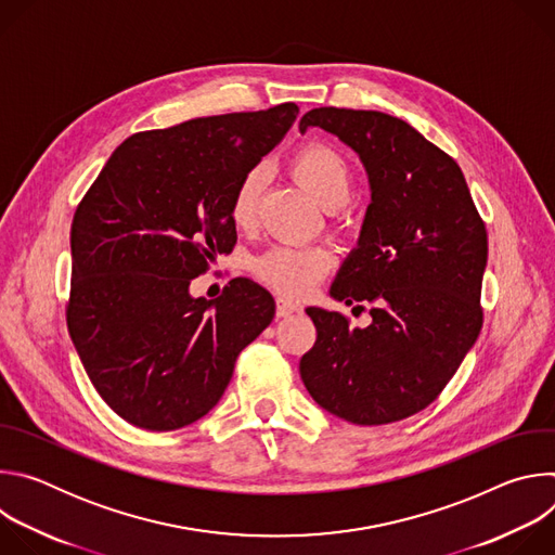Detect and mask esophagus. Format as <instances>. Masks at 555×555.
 Returning <instances> with one entry per match:
<instances>
[{"mask_svg":"<svg viewBox=\"0 0 555 555\" xmlns=\"http://www.w3.org/2000/svg\"><path fill=\"white\" fill-rule=\"evenodd\" d=\"M298 309H300L298 302L287 300V298H283V296L276 298V315H279V319H285V315H292V313L298 311Z\"/></svg>","mask_w":555,"mask_h":555,"instance_id":"1","label":"esophagus"}]
</instances>
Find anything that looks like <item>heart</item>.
<instances>
[{
	"label": "heart",
	"instance_id": "b5f03b06",
	"mask_svg": "<svg viewBox=\"0 0 555 555\" xmlns=\"http://www.w3.org/2000/svg\"><path fill=\"white\" fill-rule=\"evenodd\" d=\"M292 178L325 210L340 208L351 193V169L345 157L330 144L311 142L289 160ZM263 173L253 169L236 182L230 195V221L250 228L257 217ZM334 253L327 248H272L253 263L255 276L268 287L287 296H307L332 270Z\"/></svg>",
	"mask_w": 555,
	"mask_h": 555
}]
</instances>
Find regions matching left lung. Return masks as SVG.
<instances>
[{
	"label": "left lung",
	"instance_id": "8db88e82",
	"mask_svg": "<svg viewBox=\"0 0 555 555\" xmlns=\"http://www.w3.org/2000/svg\"><path fill=\"white\" fill-rule=\"evenodd\" d=\"M309 127L338 135L369 176L358 248L332 296L371 302V325L307 307L319 338L300 358V377L313 402L345 422H400L437 400L479 338L486 223L459 165L409 122L319 107L298 122Z\"/></svg>",
	"mask_w": 555,
	"mask_h": 555
}]
</instances>
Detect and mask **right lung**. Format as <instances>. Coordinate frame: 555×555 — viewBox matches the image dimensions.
Listing matches in <instances>:
<instances>
[{
    "mask_svg": "<svg viewBox=\"0 0 555 555\" xmlns=\"http://www.w3.org/2000/svg\"><path fill=\"white\" fill-rule=\"evenodd\" d=\"M296 114L283 103L133 133L78 204L67 330L125 422L165 433L204 417L236 356L272 323L274 298L250 279H232L215 300L189 285L232 250V189Z\"/></svg>",
    "mask_w": 555,
    "mask_h": 555,
    "instance_id": "right-lung-1",
    "label": "right lung"
}]
</instances>
